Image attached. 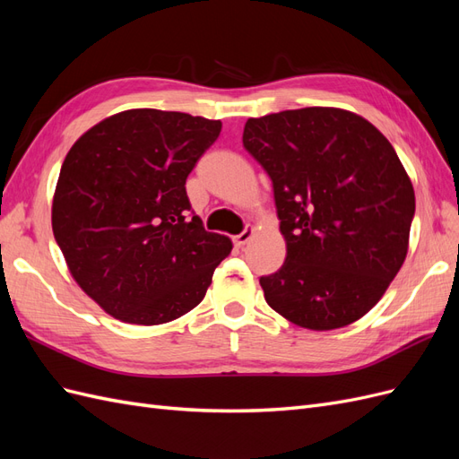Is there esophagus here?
I'll use <instances>...</instances> for the list:
<instances>
[{
	"instance_id": "34e87169",
	"label": "esophagus",
	"mask_w": 459,
	"mask_h": 459,
	"mask_svg": "<svg viewBox=\"0 0 459 459\" xmlns=\"http://www.w3.org/2000/svg\"><path fill=\"white\" fill-rule=\"evenodd\" d=\"M255 235V228H245V231H241L239 235H235L233 238V243H235V247H239V248H243L248 241H251V238Z\"/></svg>"
}]
</instances>
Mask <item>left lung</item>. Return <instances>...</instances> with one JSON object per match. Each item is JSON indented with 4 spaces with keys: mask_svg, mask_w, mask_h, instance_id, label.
Segmentation results:
<instances>
[{
    "mask_svg": "<svg viewBox=\"0 0 459 459\" xmlns=\"http://www.w3.org/2000/svg\"><path fill=\"white\" fill-rule=\"evenodd\" d=\"M243 145L273 184L283 266L262 275L270 307L329 331L366 316L408 255L415 195L394 147L351 110L307 107L248 118Z\"/></svg>",
    "mask_w": 459,
    "mask_h": 459,
    "instance_id": "1",
    "label": "left lung"
}]
</instances>
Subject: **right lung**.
<instances>
[{
  "label": "right lung",
  "instance_id": "add662e5",
  "mask_svg": "<svg viewBox=\"0 0 459 459\" xmlns=\"http://www.w3.org/2000/svg\"><path fill=\"white\" fill-rule=\"evenodd\" d=\"M221 122L132 108L95 124L71 147L51 226L84 293L120 322L159 325L204 299L226 235L191 214L186 179Z\"/></svg>",
  "mask_w": 459,
  "mask_h": 459
}]
</instances>
